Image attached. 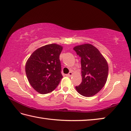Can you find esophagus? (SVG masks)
Wrapping results in <instances>:
<instances>
[{
    "mask_svg": "<svg viewBox=\"0 0 131 131\" xmlns=\"http://www.w3.org/2000/svg\"><path fill=\"white\" fill-rule=\"evenodd\" d=\"M72 75H73V73L71 72V71H70V72H69V73L67 74V75H66V76H68V77H71Z\"/></svg>",
    "mask_w": 131,
    "mask_h": 131,
    "instance_id": "obj_1",
    "label": "esophagus"
}]
</instances>
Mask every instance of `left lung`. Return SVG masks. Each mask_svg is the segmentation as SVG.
Here are the masks:
<instances>
[{
    "label": "left lung",
    "instance_id": "left-lung-1",
    "mask_svg": "<svg viewBox=\"0 0 131 131\" xmlns=\"http://www.w3.org/2000/svg\"><path fill=\"white\" fill-rule=\"evenodd\" d=\"M73 49L81 57L82 78L81 83L75 89L84 96H93L106 84L108 63L98 49L90 43L76 46Z\"/></svg>",
    "mask_w": 131,
    "mask_h": 131
}]
</instances>
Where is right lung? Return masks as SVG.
<instances>
[{
    "label": "right lung",
    "mask_w": 131,
    "mask_h": 131,
    "mask_svg": "<svg viewBox=\"0 0 131 131\" xmlns=\"http://www.w3.org/2000/svg\"><path fill=\"white\" fill-rule=\"evenodd\" d=\"M62 48L56 43L43 46L28 59L25 73L30 84L38 93H49L60 83L63 77L60 60Z\"/></svg>",
    "instance_id": "obj_1"
}]
</instances>
